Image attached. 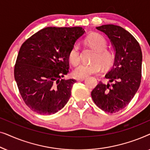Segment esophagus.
Wrapping results in <instances>:
<instances>
[{"instance_id": "34e87169", "label": "esophagus", "mask_w": 150, "mask_h": 150, "mask_svg": "<svg viewBox=\"0 0 150 150\" xmlns=\"http://www.w3.org/2000/svg\"><path fill=\"white\" fill-rule=\"evenodd\" d=\"M85 80V78H77L76 81H83Z\"/></svg>"}]
</instances>
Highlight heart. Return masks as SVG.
I'll return each mask as SVG.
<instances>
[{"mask_svg":"<svg viewBox=\"0 0 150 150\" xmlns=\"http://www.w3.org/2000/svg\"><path fill=\"white\" fill-rule=\"evenodd\" d=\"M87 44L97 51L93 59L94 63L85 64L81 63L73 69L72 74L76 78H85L94 74L99 73L102 69L101 65L104 67H108L113 62V55L106 50L107 42L101 35L93 34L87 39ZM69 60L71 64L75 65L80 61V47L79 44H74L69 53Z\"/></svg>","mask_w":150,"mask_h":150,"instance_id":"1","label":"heart"}]
</instances>
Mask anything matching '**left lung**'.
<instances>
[{"instance_id": "left-lung-1", "label": "left lung", "mask_w": 150, "mask_h": 150, "mask_svg": "<svg viewBox=\"0 0 150 150\" xmlns=\"http://www.w3.org/2000/svg\"><path fill=\"white\" fill-rule=\"evenodd\" d=\"M96 28L105 33L115 51L114 63L106 74V84L100 82L91 91L93 102L108 112L126 107L138 91L141 80L142 52L140 45L128 31L120 26L106 24Z\"/></svg>"}]
</instances>
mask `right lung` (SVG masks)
<instances>
[{
	"instance_id": "right-lung-1",
	"label": "right lung",
	"mask_w": 150,
	"mask_h": 150,
	"mask_svg": "<svg viewBox=\"0 0 150 150\" xmlns=\"http://www.w3.org/2000/svg\"><path fill=\"white\" fill-rule=\"evenodd\" d=\"M85 31L82 27H46L22 45L14 77L22 99L37 113L48 115L64 107L74 79H61L69 71V53Z\"/></svg>"
}]
</instances>
